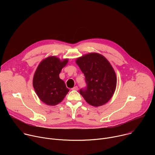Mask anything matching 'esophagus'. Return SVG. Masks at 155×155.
<instances>
[{
	"label": "esophagus",
	"mask_w": 155,
	"mask_h": 155,
	"mask_svg": "<svg viewBox=\"0 0 155 155\" xmlns=\"http://www.w3.org/2000/svg\"><path fill=\"white\" fill-rule=\"evenodd\" d=\"M72 90L77 91V90H78V86H74L73 88H72Z\"/></svg>",
	"instance_id": "34e87169"
}]
</instances>
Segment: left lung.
I'll use <instances>...</instances> for the list:
<instances>
[{"label":"left lung","instance_id":"left-lung-1","mask_svg":"<svg viewBox=\"0 0 155 155\" xmlns=\"http://www.w3.org/2000/svg\"><path fill=\"white\" fill-rule=\"evenodd\" d=\"M84 75L86 87L80 90V94L91 105L99 107L112 97L116 88L117 77L110 62L103 56L90 53L76 61Z\"/></svg>","mask_w":155,"mask_h":155}]
</instances>
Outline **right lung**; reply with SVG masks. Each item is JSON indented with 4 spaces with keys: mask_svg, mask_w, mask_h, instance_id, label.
<instances>
[{
    "mask_svg": "<svg viewBox=\"0 0 155 155\" xmlns=\"http://www.w3.org/2000/svg\"><path fill=\"white\" fill-rule=\"evenodd\" d=\"M68 62V59L61 61L54 56H50L38 66L33 78V86L38 97L47 105H57L69 91L59 77Z\"/></svg>",
    "mask_w": 155,
    "mask_h": 155,
    "instance_id": "right-lung-1",
    "label": "right lung"
}]
</instances>
